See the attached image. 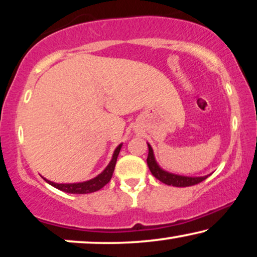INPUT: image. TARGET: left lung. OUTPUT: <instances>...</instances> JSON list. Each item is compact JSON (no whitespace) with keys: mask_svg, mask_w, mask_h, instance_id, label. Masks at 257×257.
<instances>
[{"mask_svg":"<svg viewBox=\"0 0 257 257\" xmlns=\"http://www.w3.org/2000/svg\"><path fill=\"white\" fill-rule=\"evenodd\" d=\"M147 145H149L147 166H149L153 177H156L158 180L164 182V184H166L168 186H174V187H188V186L200 184V182L208 178V175H205V177H184V175L173 174L163 170V168L157 164L152 147H151L150 144H147Z\"/></svg>","mask_w":257,"mask_h":257,"instance_id":"8db88e82","label":"left lung"}]
</instances>
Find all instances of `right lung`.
<instances>
[{"mask_svg": "<svg viewBox=\"0 0 257 257\" xmlns=\"http://www.w3.org/2000/svg\"><path fill=\"white\" fill-rule=\"evenodd\" d=\"M121 145L122 144H120V145L114 150L112 159L110 161V164L106 166V168H105L100 174H98L96 178L91 179V180H87L84 182H77V184H56V182L47 180V179H44V180L47 181L48 184L54 186L55 188L59 189V191H63L65 193H71V194H87V193H93L96 191H99L100 188H103L104 186L111 180L112 174H113V171L115 167V163H117L118 154L120 152Z\"/></svg>", "mask_w": 257, "mask_h": 257, "instance_id": "add662e5", "label": "right lung"}]
</instances>
